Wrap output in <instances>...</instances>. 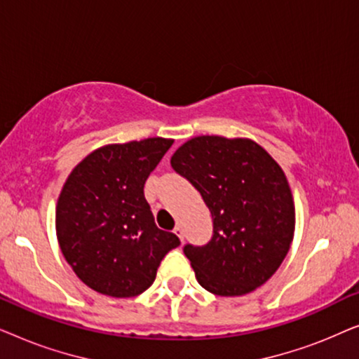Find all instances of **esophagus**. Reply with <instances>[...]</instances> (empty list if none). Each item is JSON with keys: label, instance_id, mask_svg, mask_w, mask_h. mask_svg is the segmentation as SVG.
<instances>
[{"label": "esophagus", "instance_id": "obj_1", "mask_svg": "<svg viewBox=\"0 0 359 359\" xmlns=\"http://www.w3.org/2000/svg\"><path fill=\"white\" fill-rule=\"evenodd\" d=\"M173 232L176 233V235H178V237H180V240H181V242H183V240H184V233H183V227H181V225H176V227L173 229Z\"/></svg>", "mask_w": 359, "mask_h": 359}]
</instances>
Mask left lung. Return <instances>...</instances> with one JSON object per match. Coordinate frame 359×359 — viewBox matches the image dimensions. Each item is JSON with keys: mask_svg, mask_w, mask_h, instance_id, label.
Wrapping results in <instances>:
<instances>
[{"mask_svg": "<svg viewBox=\"0 0 359 359\" xmlns=\"http://www.w3.org/2000/svg\"><path fill=\"white\" fill-rule=\"evenodd\" d=\"M171 166L203 196L214 219L204 247L186 245L196 279L215 296L255 291L281 266L296 229V208L278 161L252 139L199 135Z\"/></svg>", "mask_w": 359, "mask_h": 359, "instance_id": "1", "label": "left lung"}]
</instances>
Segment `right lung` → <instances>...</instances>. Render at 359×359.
I'll list each match as a JSON object with an SVG mask.
<instances>
[{
  "instance_id": "1",
  "label": "right lung",
  "mask_w": 359,
  "mask_h": 359,
  "mask_svg": "<svg viewBox=\"0 0 359 359\" xmlns=\"http://www.w3.org/2000/svg\"><path fill=\"white\" fill-rule=\"evenodd\" d=\"M173 145L150 137L109 144L86 155L63 184L55 230L73 271L93 291L134 297L155 281L170 250L181 243L156 227L144 196L149 175Z\"/></svg>"
}]
</instances>
